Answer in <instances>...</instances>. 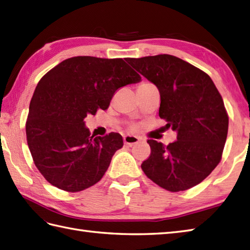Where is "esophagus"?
Returning <instances> with one entry per match:
<instances>
[{"instance_id": "obj_1", "label": "esophagus", "mask_w": 250, "mask_h": 250, "mask_svg": "<svg viewBox=\"0 0 250 250\" xmlns=\"http://www.w3.org/2000/svg\"><path fill=\"white\" fill-rule=\"evenodd\" d=\"M124 142L125 145H127V146L132 147L133 145H135L139 142V138L136 136H133V135H125L124 137Z\"/></svg>"}]
</instances>
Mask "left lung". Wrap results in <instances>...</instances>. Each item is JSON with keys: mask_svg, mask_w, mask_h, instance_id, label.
Here are the masks:
<instances>
[{"mask_svg": "<svg viewBox=\"0 0 250 250\" xmlns=\"http://www.w3.org/2000/svg\"><path fill=\"white\" fill-rule=\"evenodd\" d=\"M126 62L158 87L160 117L178 132L167 146L148 139L151 153L142 164L145 175L169 191L199 184L219 164L228 134L229 117L216 86L206 72L173 55Z\"/></svg>", "mask_w": 250, "mask_h": 250, "instance_id": "1", "label": "left lung"}]
</instances>
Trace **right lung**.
<instances>
[{
	"label": "right lung",
	"mask_w": 250,
	"mask_h": 250,
	"mask_svg": "<svg viewBox=\"0 0 250 250\" xmlns=\"http://www.w3.org/2000/svg\"><path fill=\"white\" fill-rule=\"evenodd\" d=\"M141 75L123 59L74 56L46 72L34 91L25 131L35 165L44 179L75 193L100 181L124 146L119 133L90 135L87 115L106 109L120 87Z\"/></svg>",
	"instance_id": "1"
}]
</instances>
